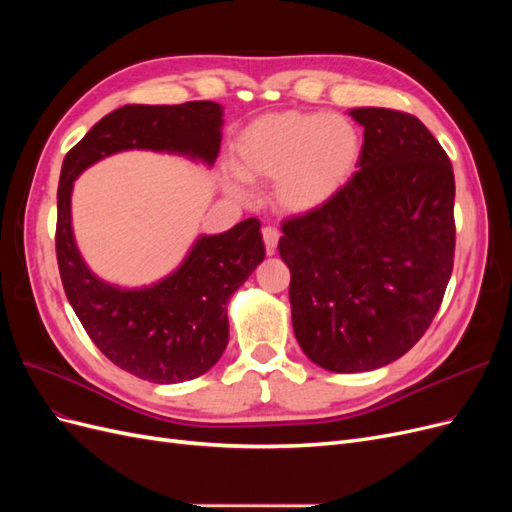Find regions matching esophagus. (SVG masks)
I'll return each instance as SVG.
<instances>
[{
  "label": "esophagus",
  "mask_w": 512,
  "mask_h": 512,
  "mask_svg": "<svg viewBox=\"0 0 512 512\" xmlns=\"http://www.w3.org/2000/svg\"><path fill=\"white\" fill-rule=\"evenodd\" d=\"M262 241H265L267 247V254H275L277 250V241H280V230L273 228V226H265L262 228Z\"/></svg>",
  "instance_id": "esophagus-1"
}]
</instances>
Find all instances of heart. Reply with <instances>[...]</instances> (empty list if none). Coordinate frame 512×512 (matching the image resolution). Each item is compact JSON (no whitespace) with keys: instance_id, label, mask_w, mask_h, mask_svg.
Returning <instances> with one entry per match:
<instances>
[{"instance_id":"b5f03b06","label":"heart","mask_w":512,"mask_h":512,"mask_svg":"<svg viewBox=\"0 0 512 512\" xmlns=\"http://www.w3.org/2000/svg\"><path fill=\"white\" fill-rule=\"evenodd\" d=\"M359 130L346 117L271 113L254 119L232 143V168L245 181H273L288 213H309L346 188L361 158ZM230 192L241 194L239 185Z\"/></svg>"}]
</instances>
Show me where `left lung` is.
I'll use <instances>...</instances> for the list:
<instances>
[{
  "mask_svg": "<svg viewBox=\"0 0 512 512\" xmlns=\"http://www.w3.org/2000/svg\"><path fill=\"white\" fill-rule=\"evenodd\" d=\"M359 168L327 205L282 224L297 342L354 374L404 356L440 309L455 258V175L414 115L352 108Z\"/></svg>",
  "mask_w": 512,
  "mask_h": 512,
  "instance_id": "8db88e82",
  "label": "left lung"
}]
</instances>
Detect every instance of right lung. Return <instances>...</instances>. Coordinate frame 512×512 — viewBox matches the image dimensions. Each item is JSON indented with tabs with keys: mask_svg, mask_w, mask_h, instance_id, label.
Returning a JSON list of instances; mask_svg holds the SVG:
<instances>
[{
	"mask_svg": "<svg viewBox=\"0 0 512 512\" xmlns=\"http://www.w3.org/2000/svg\"><path fill=\"white\" fill-rule=\"evenodd\" d=\"M224 108L198 100L175 106L128 104L102 117L61 164L55 250L72 309L100 352L132 376L177 384L203 376L228 344L226 305L265 260L260 222L247 218L222 235H203L181 265L145 288H119L89 271L76 247L70 200L85 168L119 151H166L213 166Z\"/></svg>",
	"mask_w": 512,
	"mask_h": 512,
	"instance_id": "add662e5",
	"label": "right lung"
}]
</instances>
